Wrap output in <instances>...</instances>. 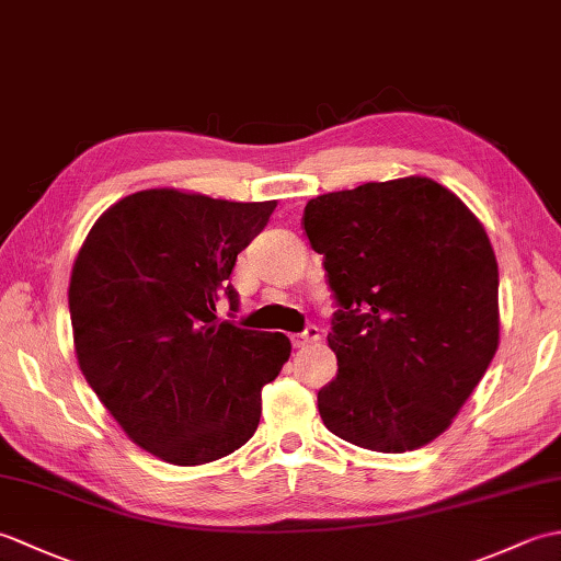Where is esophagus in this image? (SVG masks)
I'll return each instance as SVG.
<instances>
[{
	"instance_id": "1",
	"label": "esophagus",
	"mask_w": 561,
	"mask_h": 561,
	"mask_svg": "<svg viewBox=\"0 0 561 561\" xmlns=\"http://www.w3.org/2000/svg\"><path fill=\"white\" fill-rule=\"evenodd\" d=\"M318 340H320V330L316 325H306L304 332H299V335L291 337V344H294V347L301 350V347H308V344H313Z\"/></svg>"
}]
</instances>
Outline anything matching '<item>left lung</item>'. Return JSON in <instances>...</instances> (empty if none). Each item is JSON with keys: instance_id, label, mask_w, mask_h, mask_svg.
I'll return each instance as SVG.
<instances>
[{"instance_id": "obj_1", "label": "left lung", "mask_w": 561, "mask_h": 561, "mask_svg": "<svg viewBox=\"0 0 561 561\" xmlns=\"http://www.w3.org/2000/svg\"><path fill=\"white\" fill-rule=\"evenodd\" d=\"M301 226L337 306L323 424L368 450L428 444L499 344V267L482 224L444 185L400 178L320 195Z\"/></svg>"}]
</instances>
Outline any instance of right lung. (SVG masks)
I'll return each mask as SVG.
<instances>
[{"instance_id": "1", "label": "right lung", "mask_w": 561, "mask_h": 561, "mask_svg": "<svg viewBox=\"0 0 561 561\" xmlns=\"http://www.w3.org/2000/svg\"><path fill=\"white\" fill-rule=\"evenodd\" d=\"M277 202L141 190L93 224L69 282L89 386L137 446L173 465L229 456L255 434L262 386L291 354L282 332L236 328V257Z\"/></svg>"}]
</instances>
